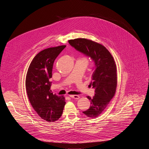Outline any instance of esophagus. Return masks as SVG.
<instances>
[{
    "mask_svg": "<svg viewBox=\"0 0 149 149\" xmlns=\"http://www.w3.org/2000/svg\"><path fill=\"white\" fill-rule=\"evenodd\" d=\"M70 97L72 98H74V99H79V96L78 95H70Z\"/></svg>",
    "mask_w": 149,
    "mask_h": 149,
    "instance_id": "obj_1",
    "label": "esophagus"
}]
</instances>
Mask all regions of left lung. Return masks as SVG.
<instances>
[{"label":"left lung","instance_id":"left-lung-1","mask_svg":"<svg viewBox=\"0 0 149 149\" xmlns=\"http://www.w3.org/2000/svg\"><path fill=\"white\" fill-rule=\"evenodd\" d=\"M75 49L90 57L93 61L95 69L90 86L95 89V95L91 98L90 108L83 113L90 118L100 115L115 95L117 86V67L116 62L104 46L86 38H77L68 40Z\"/></svg>","mask_w":149,"mask_h":149}]
</instances>
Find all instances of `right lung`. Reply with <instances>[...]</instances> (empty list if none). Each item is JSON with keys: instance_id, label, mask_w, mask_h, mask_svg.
Wrapping results in <instances>:
<instances>
[{"instance_id": "1", "label": "right lung", "mask_w": 149, "mask_h": 149, "mask_svg": "<svg viewBox=\"0 0 149 149\" xmlns=\"http://www.w3.org/2000/svg\"><path fill=\"white\" fill-rule=\"evenodd\" d=\"M65 47L61 45L39 52L31 62L26 76L25 87L30 103L39 116L48 122L58 120L65 105L63 96L52 93L49 81L54 61Z\"/></svg>"}]
</instances>
